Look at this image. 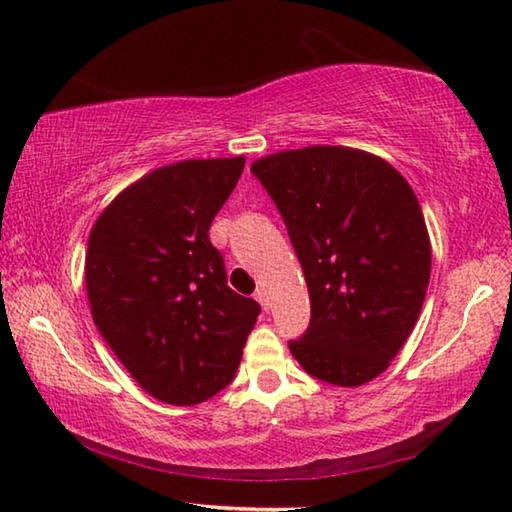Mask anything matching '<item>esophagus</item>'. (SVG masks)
Instances as JSON below:
<instances>
[{"label":"esophagus","mask_w":512,"mask_h":512,"mask_svg":"<svg viewBox=\"0 0 512 512\" xmlns=\"http://www.w3.org/2000/svg\"><path fill=\"white\" fill-rule=\"evenodd\" d=\"M255 298H257V302H259V305H262L264 309H268V305H271V302H268L266 289H257V291H255Z\"/></svg>","instance_id":"1"}]
</instances>
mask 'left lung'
I'll return each instance as SVG.
<instances>
[{"label": "left lung", "instance_id": "obj_1", "mask_svg": "<svg viewBox=\"0 0 512 512\" xmlns=\"http://www.w3.org/2000/svg\"><path fill=\"white\" fill-rule=\"evenodd\" d=\"M305 273L311 320L289 350L311 377L361 386L413 332L431 273L418 198L386 160L307 146L253 162Z\"/></svg>", "mask_w": 512, "mask_h": 512}]
</instances>
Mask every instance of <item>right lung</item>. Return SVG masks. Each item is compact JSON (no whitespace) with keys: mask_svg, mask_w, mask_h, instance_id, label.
<instances>
[{"mask_svg":"<svg viewBox=\"0 0 512 512\" xmlns=\"http://www.w3.org/2000/svg\"><path fill=\"white\" fill-rule=\"evenodd\" d=\"M246 158L185 160L126 187L85 253L94 325L155 400L192 406L235 379L262 307L228 287L210 225Z\"/></svg>","mask_w":512,"mask_h":512,"instance_id":"add662e5","label":"right lung"}]
</instances>
